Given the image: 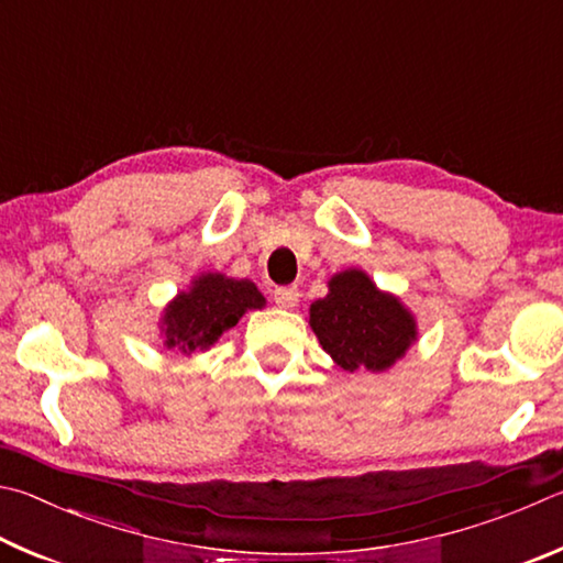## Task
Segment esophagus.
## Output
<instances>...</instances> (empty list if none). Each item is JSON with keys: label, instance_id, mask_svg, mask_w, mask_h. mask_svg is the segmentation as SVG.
<instances>
[{"label": "esophagus", "instance_id": "1", "mask_svg": "<svg viewBox=\"0 0 563 563\" xmlns=\"http://www.w3.org/2000/svg\"><path fill=\"white\" fill-rule=\"evenodd\" d=\"M273 300L278 308H295L300 300V290L295 285H280V288L273 290Z\"/></svg>", "mask_w": 563, "mask_h": 563}]
</instances>
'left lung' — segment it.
<instances>
[{
	"instance_id": "1",
	"label": "left lung",
	"mask_w": 563,
	"mask_h": 563,
	"mask_svg": "<svg viewBox=\"0 0 563 563\" xmlns=\"http://www.w3.org/2000/svg\"><path fill=\"white\" fill-rule=\"evenodd\" d=\"M310 325L322 350L347 373L387 369L415 340V320L362 271L330 280L328 298L310 305Z\"/></svg>"
}]
</instances>
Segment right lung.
<instances>
[{"mask_svg": "<svg viewBox=\"0 0 563 563\" xmlns=\"http://www.w3.org/2000/svg\"><path fill=\"white\" fill-rule=\"evenodd\" d=\"M265 298L251 280L201 275L190 292H180L166 308V345L184 352L206 350L231 330L245 310L263 308Z\"/></svg>", "mask_w": 563, "mask_h": 563, "instance_id": "obj_1", "label": "right lung"}]
</instances>
